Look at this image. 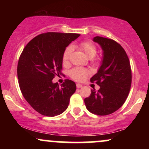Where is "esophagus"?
Returning <instances> with one entry per match:
<instances>
[{
    "label": "esophagus",
    "instance_id": "obj_1",
    "mask_svg": "<svg viewBox=\"0 0 149 149\" xmlns=\"http://www.w3.org/2000/svg\"><path fill=\"white\" fill-rule=\"evenodd\" d=\"M83 87V85H82L81 84H79V83H77L76 84V88H80Z\"/></svg>",
    "mask_w": 149,
    "mask_h": 149
}]
</instances>
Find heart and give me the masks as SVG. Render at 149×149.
<instances>
[{
  "instance_id": "heart-1",
  "label": "heart",
  "mask_w": 149,
  "mask_h": 149,
  "mask_svg": "<svg viewBox=\"0 0 149 149\" xmlns=\"http://www.w3.org/2000/svg\"><path fill=\"white\" fill-rule=\"evenodd\" d=\"M79 47L88 57L92 58L95 57L97 54V47L91 42L84 41L80 42L79 44ZM72 46L69 45L64 49L62 54V61L64 64L67 63L69 60L70 55L72 52ZM70 76L71 78L76 81H83L87 76L90 74V71L88 69L81 67H76L70 71Z\"/></svg>"
}]
</instances>
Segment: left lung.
<instances>
[{"mask_svg": "<svg viewBox=\"0 0 149 149\" xmlns=\"http://www.w3.org/2000/svg\"><path fill=\"white\" fill-rule=\"evenodd\" d=\"M93 41L100 44L103 59L98 71L90 81L100 89L91 90L85 99L87 109L92 113L107 116L115 112L125 102L132 83V71L129 58L123 47L112 39L96 36Z\"/></svg>", "mask_w": 149, "mask_h": 149, "instance_id": "obj_1", "label": "left lung"}]
</instances>
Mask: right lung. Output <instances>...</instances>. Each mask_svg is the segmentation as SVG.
Returning <instances> with one entry per match:
<instances>
[{
	"label": "right lung",
	"mask_w": 149,
	"mask_h": 149,
	"mask_svg": "<svg viewBox=\"0 0 149 149\" xmlns=\"http://www.w3.org/2000/svg\"><path fill=\"white\" fill-rule=\"evenodd\" d=\"M80 34L47 32L33 38L22 51L17 65L19 85L34 110L45 116H58L68 108L76 83L66 79L52 83L62 69V54Z\"/></svg>",
	"instance_id": "add662e5"
}]
</instances>
